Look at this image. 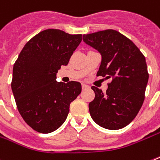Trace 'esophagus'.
Listing matches in <instances>:
<instances>
[{
	"label": "esophagus",
	"mask_w": 160,
	"mask_h": 160,
	"mask_svg": "<svg viewBox=\"0 0 160 160\" xmlns=\"http://www.w3.org/2000/svg\"><path fill=\"white\" fill-rule=\"evenodd\" d=\"M89 88V86H88V84H82V88H83V89H85V88Z\"/></svg>",
	"instance_id": "obj_1"
}]
</instances>
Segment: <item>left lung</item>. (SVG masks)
Returning <instances> with one entry per match:
<instances>
[{"label":"left lung","instance_id":"1","mask_svg":"<svg viewBox=\"0 0 160 160\" xmlns=\"http://www.w3.org/2000/svg\"><path fill=\"white\" fill-rule=\"evenodd\" d=\"M83 40L102 55L97 76L112 80L106 92L91 87L95 92L88 104L91 117L107 129L124 128L144 102L149 79L144 55L131 40L112 29L84 35Z\"/></svg>","mask_w":160,"mask_h":160}]
</instances>
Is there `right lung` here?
<instances>
[{
	"label": "right lung",
	"mask_w": 160,
	"mask_h": 160,
	"mask_svg": "<svg viewBox=\"0 0 160 160\" xmlns=\"http://www.w3.org/2000/svg\"><path fill=\"white\" fill-rule=\"evenodd\" d=\"M82 35L58 29L42 31L24 45L13 68L11 88L24 121L41 133L65 122L70 104L81 92L77 81L58 82L56 74L67 66Z\"/></svg>",
	"instance_id": "right-lung-1"
}]
</instances>
